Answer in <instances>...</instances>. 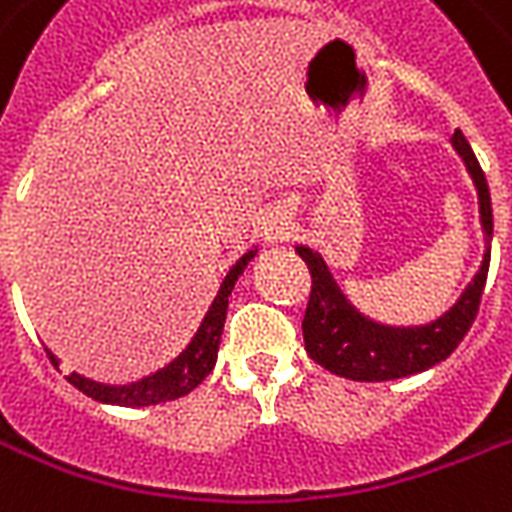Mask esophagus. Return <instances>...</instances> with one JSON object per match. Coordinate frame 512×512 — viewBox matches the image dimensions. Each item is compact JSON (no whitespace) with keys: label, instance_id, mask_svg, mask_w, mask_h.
<instances>
[{"label":"esophagus","instance_id":"esophagus-1","mask_svg":"<svg viewBox=\"0 0 512 512\" xmlns=\"http://www.w3.org/2000/svg\"><path fill=\"white\" fill-rule=\"evenodd\" d=\"M290 214H287V209H273V212H268V217H265L263 222V239L268 241V244H279V241H284L287 236H290Z\"/></svg>","mask_w":512,"mask_h":512}]
</instances>
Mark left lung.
<instances>
[{"mask_svg":"<svg viewBox=\"0 0 512 512\" xmlns=\"http://www.w3.org/2000/svg\"><path fill=\"white\" fill-rule=\"evenodd\" d=\"M451 144L459 152L478 190V212H481L486 252H483V263L473 276V282L464 287L459 300L446 314H440L427 325L395 327L376 322L351 306L327 268L325 257L319 255L317 249L303 247V244L295 247V252L303 257V263L311 271V295H308L306 317H303L306 351L311 360L319 362L335 376L351 378V381H395V378L413 376L446 360L473 325L478 306H481L486 276H489L494 217H491L489 185H486L473 147L464 139L462 131H454Z\"/></svg>","mask_w":512,"mask_h":512,"instance_id":"8db88e82","label":"left lung"}]
</instances>
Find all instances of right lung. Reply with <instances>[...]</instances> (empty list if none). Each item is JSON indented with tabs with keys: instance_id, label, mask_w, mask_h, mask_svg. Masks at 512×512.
Returning <instances> with one entry per match:
<instances>
[{
	"instance_id": "right-lung-1",
	"label": "right lung",
	"mask_w": 512,
	"mask_h": 512,
	"mask_svg": "<svg viewBox=\"0 0 512 512\" xmlns=\"http://www.w3.org/2000/svg\"><path fill=\"white\" fill-rule=\"evenodd\" d=\"M257 255V249H249L244 255L230 265V271L225 273V279L220 284V292L214 295L212 306L206 311L204 322L195 330L193 341L187 343L179 357L166 365V368L155 370L150 376L131 381V384H104V381H93L80 373H69L66 381L77 386L83 395L99 400V403L123 405V408H142V405H158L185 397L187 392H193L195 386L201 384L209 373H212L214 362H217V349H220L222 327H225V317H228V298L249 260ZM50 362L58 368V357L53 351H48Z\"/></svg>"
}]
</instances>
